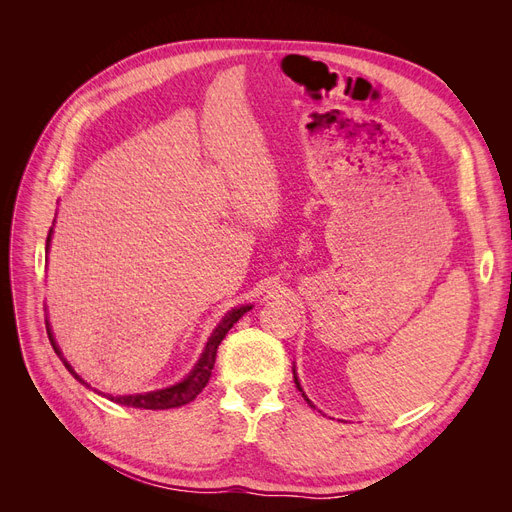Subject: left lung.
Returning a JSON list of instances; mask_svg holds the SVG:
<instances>
[{
	"label": "left lung",
	"instance_id": "8db88e82",
	"mask_svg": "<svg viewBox=\"0 0 512 512\" xmlns=\"http://www.w3.org/2000/svg\"><path fill=\"white\" fill-rule=\"evenodd\" d=\"M294 384H297V389L301 391V395L305 397V401H307V404H309V406H312V401H309V399H307V395H305V393H303V389H301V384H299V380H297V374H294Z\"/></svg>",
	"mask_w": 512,
	"mask_h": 512
}]
</instances>
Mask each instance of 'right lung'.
<instances>
[{
    "label": "right lung",
    "instance_id": "add662e5",
    "mask_svg": "<svg viewBox=\"0 0 512 512\" xmlns=\"http://www.w3.org/2000/svg\"><path fill=\"white\" fill-rule=\"evenodd\" d=\"M51 232H53V228H51ZM51 232H49V237H46V245H49V241H51ZM250 309H252L250 305H243V307L232 309V312H228V314L224 316V320L218 324V329H215L213 335L209 337L207 348H205L203 356H200V361L196 363V367L190 371V376L185 378L183 382H179V384H175V386H170V389H162V391H153V393H145V395L111 397V399L117 401V404L132 406V408H143V410H168V408H181V406H185V404H190V401H192L200 391L205 389L209 378H211V369H213V365H215V354H218V346L222 344V339H224L226 333L232 329V324H235L245 312H250ZM46 333H49V327H46ZM49 339H51V344H53V350L59 354V359L64 361L66 369L70 371V374H72L76 380H81V376L76 374V371L66 363L64 356H61V352H59V348H57V344H55V339H53L51 333H49ZM81 382H83V380H81ZM83 384H87V382H83Z\"/></svg>",
    "mask_w": 512,
    "mask_h": 512
}]
</instances>
